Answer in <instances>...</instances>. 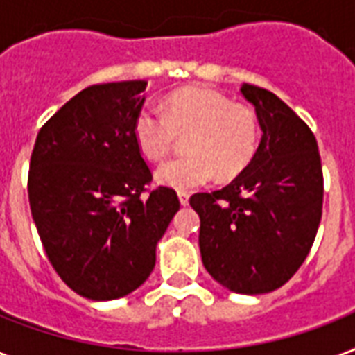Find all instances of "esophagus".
I'll return each instance as SVG.
<instances>
[{
  "instance_id": "1",
  "label": "esophagus",
  "mask_w": 355,
  "mask_h": 355,
  "mask_svg": "<svg viewBox=\"0 0 355 355\" xmlns=\"http://www.w3.org/2000/svg\"><path fill=\"white\" fill-rule=\"evenodd\" d=\"M178 201H180V205H182V207H186V205L189 202V196L186 193V191H178Z\"/></svg>"
}]
</instances>
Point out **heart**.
<instances>
[{"label": "heart", "mask_w": 355, "mask_h": 355, "mask_svg": "<svg viewBox=\"0 0 355 355\" xmlns=\"http://www.w3.org/2000/svg\"><path fill=\"white\" fill-rule=\"evenodd\" d=\"M186 137V156L171 159L156 171L167 188L205 186L216 177L229 180L250 166L261 141V123L253 107L236 104L210 87L178 89L164 102V110L145 105L134 121L137 147L150 162H162Z\"/></svg>", "instance_id": "b5f03b06"}]
</instances>
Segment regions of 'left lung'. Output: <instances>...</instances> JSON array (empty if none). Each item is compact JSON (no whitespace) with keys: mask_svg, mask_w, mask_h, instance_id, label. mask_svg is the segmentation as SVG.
Wrapping results in <instances>:
<instances>
[{"mask_svg":"<svg viewBox=\"0 0 355 355\" xmlns=\"http://www.w3.org/2000/svg\"><path fill=\"white\" fill-rule=\"evenodd\" d=\"M255 105L261 145L229 186L196 193L207 272L238 294H266L296 274L320 225L324 177L315 134L266 89L243 83Z\"/></svg>","mask_w":355,"mask_h":355,"instance_id":"8db88e82","label":"left lung"}]
</instances>
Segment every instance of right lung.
<instances>
[{
	"label": "right lung",
	"mask_w": 355,
	"mask_h": 355,
	"mask_svg": "<svg viewBox=\"0 0 355 355\" xmlns=\"http://www.w3.org/2000/svg\"><path fill=\"white\" fill-rule=\"evenodd\" d=\"M145 89L143 80L83 89L46 121L31 153L27 193L48 261L94 302L147 281L180 208L173 188H147L153 173L134 137Z\"/></svg>",
	"instance_id": "add662e5"
}]
</instances>
